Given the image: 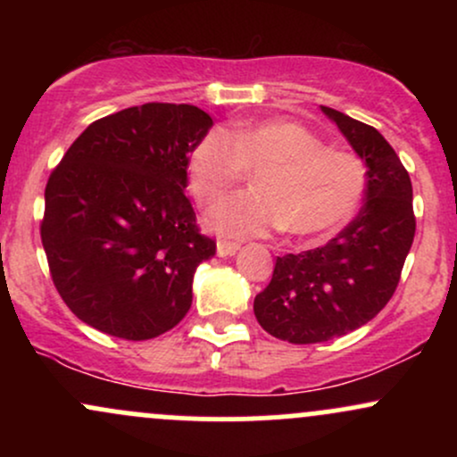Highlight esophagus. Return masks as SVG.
Instances as JSON below:
<instances>
[{
  "mask_svg": "<svg viewBox=\"0 0 457 457\" xmlns=\"http://www.w3.org/2000/svg\"><path fill=\"white\" fill-rule=\"evenodd\" d=\"M238 249H240V245L238 243H229V240H219V243H217V255H219V258H229V255H234Z\"/></svg>",
  "mask_w": 457,
  "mask_h": 457,
  "instance_id": "esophagus-1",
  "label": "esophagus"
}]
</instances>
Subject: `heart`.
Listing matches in <instances>:
<instances>
[{
    "instance_id": "1",
    "label": "heart",
    "mask_w": 457,
    "mask_h": 457,
    "mask_svg": "<svg viewBox=\"0 0 457 457\" xmlns=\"http://www.w3.org/2000/svg\"><path fill=\"white\" fill-rule=\"evenodd\" d=\"M255 169L253 191L219 202L208 212V228L236 238L283 228L295 236L328 234L353 219L365 195L363 161L330 150L290 120L232 133L212 129L188 156V188L202 206H211Z\"/></svg>"
}]
</instances>
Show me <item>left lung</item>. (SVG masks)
I'll list each match as a JSON object with an SVG mask.
<instances>
[{"label":"left lung","instance_id":"left-lung-1","mask_svg":"<svg viewBox=\"0 0 457 457\" xmlns=\"http://www.w3.org/2000/svg\"><path fill=\"white\" fill-rule=\"evenodd\" d=\"M367 167L365 202L335 238L277 258L255 296L260 327L290 344H320L370 322L391 301L414 238L412 185L374 127L322 107Z\"/></svg>","mask_w":457,"mask_h":457}]
</instances>
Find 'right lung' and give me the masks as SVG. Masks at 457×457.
I'll list each match as a JSON object with an SVG mask.
<instances>
[{
	"instance_id": "1",
	"label": "right lung",
	"mask_w": 457,
	"mask_h": 457,
	"mask_svg": "<svg viewBox=\"0 0 457 457\" xmlns=\"http://www.w3.org/2000/svg\"><path fill=\"white\" fill-rule=\"evenodd\" d=\"M211 127L193 104L122 109L83 130L49 176L40 238L81 322L144 342L187 316L193 275L217 251L185 195L188 154Z\"/></svg>"
}]
</instances>
